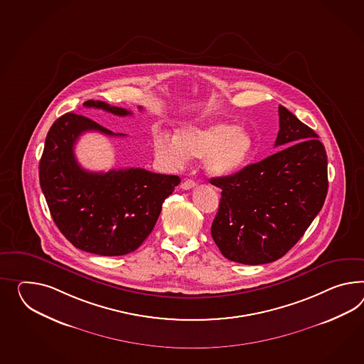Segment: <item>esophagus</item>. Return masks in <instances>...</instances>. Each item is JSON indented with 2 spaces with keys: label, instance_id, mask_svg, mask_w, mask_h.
I'll use <instances>...</instances> for the list:
<instances>
[{
  "label": "esophagus",
  "instance_id": "obj_1",
  "mask_svg": "<svg viewBox=\"0 0 364 364\" xmlns=\"http://www.w3.org/2000/svg\"><path fill=\"white\" fill-rule=\"evenodd\" d=\"M196 186V181H193V179H183V182L181 183V187L183 188V190H190V188H193V187Z\"/></svg>",
  "mask_w": 364,
  "mask_h": 364
}]
</instances>
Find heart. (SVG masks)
I'll return each instance as SVG.
<instances>
[{"mask_svg":"<svg viewBox=\"0 0 364 364\" xmlns=\"http://www.w3.org/2000/svg\"><path fill=\"white\" fill-rule=\"evenodd\" d=\"M255 144L251 134L232 122L188 127L179 137L157 134L154 150L171 165H183L188 156L205 159V171L213 177H227L251 157Z\"/></svg>","mask_w":364,"mask_h":364,"instance_id":"b5f03b06","label":"heart"}]
</instances>
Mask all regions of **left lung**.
I'll list each match as a JSON object with an SVG mask.
<instances>
[{
    "instance_id": "8db88e82",
    "label": "left lung",
    "mask_w": 364,
    "mask_h": 364,
    "mask_svg": "<svg viewBox=\"0 0 364 364\" xmlns=\"http://www.w3.org/2000/svg\"><path fill=\"white\" fill-rule=\"evenodd\" d=\"M282 149L227 177L211 235L225 259L259 265L279 260L304 236L326 199L327 156L317 133L279 107Z\"/></svg>"
}]
</instances>
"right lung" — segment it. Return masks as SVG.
<instances>
[{
  "label": "right lung",
  "instance_id": "add662e5",
  "mask_svg": "<svg viewBox=\"0 0 364 364\" xmlns=\"http://www.w3.org/2000/svg\"><path fill=\"white\" fill-rule=\"evenodd\" d=\"M83 105L116 116L132 114L100 100ZM85 132L124 136L77 113H65L53 124L39 162V183L50 214L65 239L82 251L100 256L131 253L153 231L162 203L181 178L140 168L84 170L75 159L74 146Z\"/></svg>",
  "mask_w": 364,
  "mask_h": 364
}]
</instances>
